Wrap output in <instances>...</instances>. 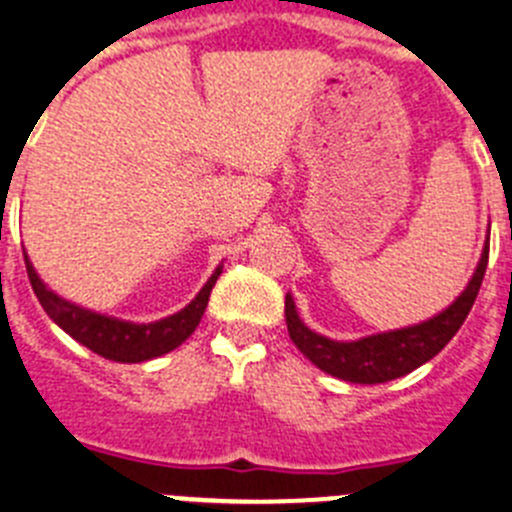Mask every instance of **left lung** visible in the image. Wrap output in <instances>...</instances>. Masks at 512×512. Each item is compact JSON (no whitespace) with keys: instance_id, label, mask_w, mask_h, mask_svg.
I'll return each instance as SVG.
<instances>
[{"instance_id":"obj_1","label":"left lung","mask_w":512,"mask_h":512,"mask_svg":"<svg viewBox=\"0 0 512 512\" xmlns=\"http://www.w3.org/2000/svg\"><path fill=\"white\" fill-rule=\"evenodd\" d=\"M487 259H490V238L482 251L474 277L469 279L467 289L451 302L449 307L431 320L418 325H408L400 330H387L377 336H366L359 341H330L307 328L297 315L292 295L284 297V318H287L289 338L300 348L312 364L323 369L325 374L354 384H382L390 379L405 377L420 364L431 361L464 325L474 300L479 295L482 279H485Z\"/></svg>"}]
</instances>
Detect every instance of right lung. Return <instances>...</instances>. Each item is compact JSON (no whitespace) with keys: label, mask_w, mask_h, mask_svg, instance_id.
I'll return each instance as SVG.
<instances>
[{"label":"right lung","mask_w":512,"mask_h":512,"mask_svg":"<svg viewBox=\"0 0 512 512\" xmlns=\"http://www.w3.org/2000/svg\"><path fill=\"white\" fill-rule=\"evenodd\" d=\"M25 266L27 279L33 284L35 297L43 305V310L48 312V318L58 328L66 330L74 341H79L81 346H87L89 351L104 356V359L120 361V364H138V361L156 359V356H164L174 351L176 346H182L192 336L194 328L200 325L207 302H210L212 287H215L217 277L223 271V266H217L215 274L200 289V295L194 297L184 310L174 312V315L164 320H156V323H128V320L99 315V312H92L87 307H79L74 302L58 297L35 274L27 253Z\"/></svg>","instance_id":"1"}]
</instances>
